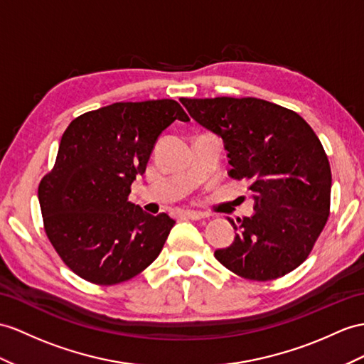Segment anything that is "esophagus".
I'll return each instance as SVG.
<instances>
[{
	"label": "esophagus",
	"mask_w": 364,
	"mask_h": 364,
	"mask_svg": "<svg viewBox=\"0 0 364 364\" xmlns=\"http://www.w3.org/2000/svg\"><path fill=\"white\" fill-rule=\"evenodd\" d=\"M183 216H187L188 219H193V220H199L205 218V213L198 211V210H183Z\"/></svg>",
	"instance_id": "34e87169"
}]
</instances>
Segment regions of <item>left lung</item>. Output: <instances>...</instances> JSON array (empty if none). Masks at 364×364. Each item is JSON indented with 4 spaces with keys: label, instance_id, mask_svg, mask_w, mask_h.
Segmentation results:
<instances>
[{
    "label": "left lung",
    "instance_id": "8db88e82",
    "mask_svg": "<svg viewBox=\"0 0 364 364\" xmlns=\"http://www.w3.org/2000/svg\"><path fill=\"white\" fill-rule=\"evenodd\" d=\"M191 117L224 140L228 174L250 181L255 213L233 244L215 252L239 277L270 281L303 264L329 218L332 173L324 148L295 111L255 97L181 99Z\"/></svg>",
    "mask_w": 364,
    "mask_h": 364
}]
</instances>
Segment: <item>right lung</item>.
<instances>
[{"label": "right lung", "mask_w": 364, "mask_h": 364, "mask_svg": "<svg viewBox=\"0 0 364 364\" xmlns=\"http://www.w3.org/2000/svg\"><path fill=\"white\" fill-rule=\"evenodd\" d=\"M174 120L190 122L176 100L119 102L69 123L57 161L38 185L44 232L80 278L112 286L151 264L174 220L128 200L157 137Z\"/></svg>", "instance_id": "add662e5"}]
</instances>
